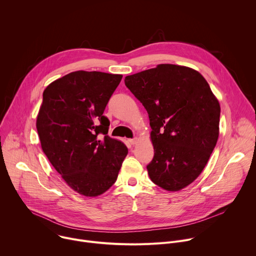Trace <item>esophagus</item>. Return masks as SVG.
<instances>
[{
  "instance_id": "34e87169",
  "label": "esophagus",
  "mask_w": 256,
  "mask_h": 256,
  "mask_svg": "<svg viewBox=\"0 0 256 256\" xmlns=\"http://www.w3.org/2000/svg\"><path fill=\"white\" fill-rule=\"evenodd\" d=\"M128 142H130V144H136L138 142V138H130V140H128Z\"/></svg>"
}]
</instances>
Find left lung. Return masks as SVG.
Segmentation results:
<instances>
[{
	"label": "left lung",
	"instance_id": "obj_1",
	"mask_svg": "<svg viewBox=\"0 0 256 256\" xmlns=\"http://www.w3.org/2000/svg\"><path fill=\"white\" fill-rule=\"evenodd\" d=\"M126 86L147 110L154 158L147 165L158 186L177 192L206 167L218 138L221 108L194 68L162 64L126 76Z\"/></svg>",
	"mask_w": 256,
	"mask_h": 256
}]
</instances>
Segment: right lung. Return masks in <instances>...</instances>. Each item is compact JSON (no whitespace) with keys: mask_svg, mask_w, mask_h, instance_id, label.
Here are the masks:
<instances>
[{"mask_svg":"<svg viewBox=\"0 0 256 256\" xmlns=\"http://www.w3.org/2000/svg\"><path fill=\"white\" fill-rule=\"evenodd\" d=\"M122 75L77 70L50 83L36 120L42 148L66 184L97 196L116 181L128 155L126 144L109 136L103 116Z\"/></svg>","mask_w":256,"mask_h":256,"instance_id":"1","label":"right lung"}]
</instances>
